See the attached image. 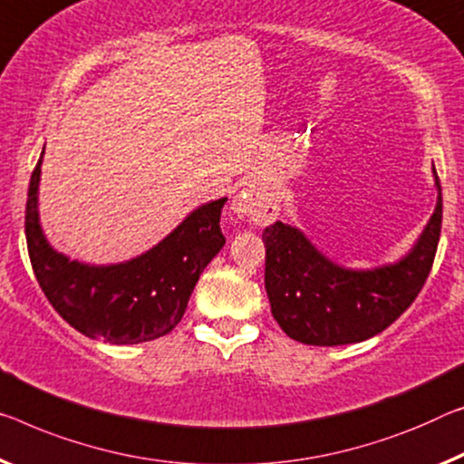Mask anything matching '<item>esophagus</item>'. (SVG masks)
Listing matches in <instances>:
<instances>
[{"mask_svg":"<svg viewBox=\"0 0 464 464\" xmlns=\"http://www.w3.org/2000/svg\"><path fill=\"white\" fill-rule=\"evenodd\" d=\"M234 209L259 226L272 224L280 216V203H277L276 192L256 182L248 184L234 197Z\"/></svg>","mask_w":464,"mask_h":464,"instance_id":"obj_1","label":"esophagus"}]
</instances>
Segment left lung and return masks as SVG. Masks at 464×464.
I'll list each match as a JSON object with an SVG mask.
<instances>
[{
	"label": "left lung",
	"instance_id": "obj_1",
	"mask_svg": "<svg viewBox=\"0 0 464 464\" xmlns=\"http://www.w3.org/2000/svg\"><path fill=\"white\" fill-rule=\"evenodd\" d=\"M438 201L415 245L401 259L369 269L344 267L324 255L295 224L266 227V290L286 336L313 346L362 342L409 309L431 272L441 230Z\"/></svg>",
	"mask_w": 464,
	"mask_h": 464
}]
</instances>
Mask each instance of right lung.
Here are the masks:
<instances>
[{"instance_id":"right-lung-1","label":"right lung","mask_w":464,"mask_h":464,"mask_svg":"<svg viewBox=\"0 0 464 464\" xmlns=\"http://www.w3.org/2000/svg\"><path fill=\"white\" fill-rule=\"evenodd\" d=\"M45 147L31 176L24 232L28 256L47 301L84 336L139 344L166 336L180 322L203 269L226 238L219 227L226 197L198 205L158 245L122 263L95 266L52 246L39 218Z\"/></svg>"}]
</instances>
